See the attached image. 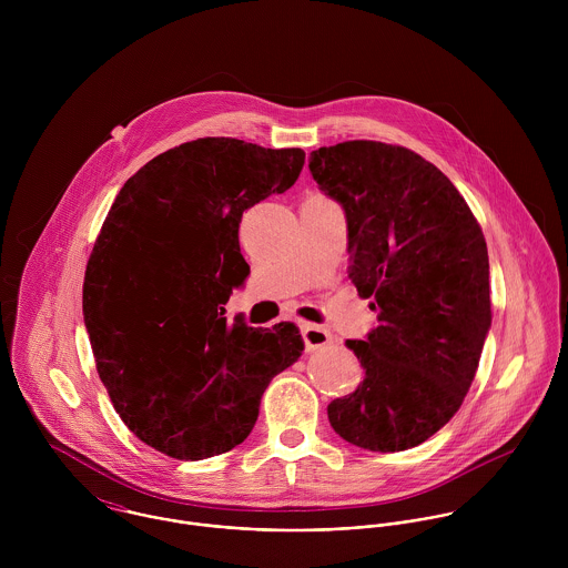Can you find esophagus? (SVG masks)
Listing matches in <instances>:
<instances>
[{
    "mask_svg": "<svg viewBox=\"0 0 568 568\" xmlns=\"http://www.w3.org/2000/svg\"><path fill=\"white\" fill-rule=\"evenodd\" d=\"M302 338H304L306 352H317L320 347H324L332 341V334L322 325L304 324L302 325Z\"/></svg>",
    "mask_w": 568,
    "mask_h": 568,
    "instance_id": "esophagus-1",
    "label": "esophagus"
}]
</instances>
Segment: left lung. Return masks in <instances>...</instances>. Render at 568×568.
<instances>
[{"label": "left lung", "mask_w": 568, "mask_h": 568, "mask_svg": "<svg viewBox=\"0 0 568 568\" xmlns=\"http://www.w3.org/2000/svg\"><path fill=\"white\" fill-rule=\"evenodd\" d=\"M308 168L345 212L347 273L378 313L365 341H345L365 378L327 405L329 426L365 450L413 448L459 410L479 367L491 325L484 232L450 179L403 146H322Z\"/></svg>", "instance_id": "obj_1"}]
</instances>
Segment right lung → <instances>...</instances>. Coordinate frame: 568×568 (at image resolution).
<instances>
[{
	"label": "right lung",
	"mask_w": 568,
	"mask_h": 568,
	"mask_svg": "<svg viewBox=\"0 0 568 568\" xmlns=\"http://www.w3.org/2000/svg\"><path fill=\"white\" fill-rule=\"evenodd\" d=\"M302 149L203 138L170 149L120 190L93 244L82 315L100 381L122 422L174 459L232 450L271 378L304 349L297 325L227 324L248 275L246 207L286 192Z\"/></svg>",
	"instance_id": "right-lung-1"
}]
</instances>
